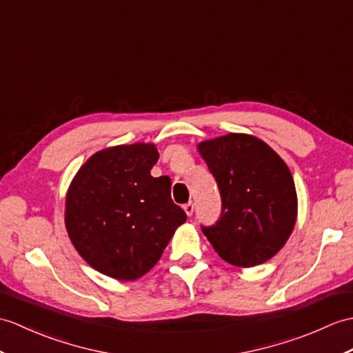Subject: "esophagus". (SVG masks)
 Here are the masks:
<instances>
[{
    "label": "esophagus",
    "mask_w": 353,
    "mask_h": 353,
    "mask_svg": "<svg viewBox=\"0 0 353 353\" xmlns=\"http://www.w3.org/2000/svg\"><path fill=\"white\" fill-rule=\"evenodd\" d=\"M183 209H185V212H186V215H188V216H192V214H194V203H192V201L186 203L185 206H183Z\"/></svg>",
    "instance_id": "esophagus-1"
}]
</instances>
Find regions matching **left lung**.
<instances>
[{"label": "left lung", "instance_id": "1", "mask_svg": "<svg viewBox=\"0 0 353 353\" xmlns=\"http://www.w3.org/2000/svg\"><path fill=\"white\" fill-rule=\"evenodd\" d=\"M215 177L221 215L201 230L227 263L251 268L274 257L296 223L298 199L285 162L261 141L228 134L199 144Z\"/></svg>", "mask_w": 353, "mask_h": 353}]
</instances>
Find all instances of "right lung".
<instances>
[{
    "label": "right lung",
    "instance_id": "1",
    "mask_svg": "<svg viewBox=\"0 0 353 353\" xmlns=\"http://www.w3.org/2000/svg\"><path fill=\"white\" fill-rule=\"evenodd\" d=\"M153 144L116 145L94 153L72 180L65 228L87 263L121 281L158 263L185 210L171 200V180L153 177Z\"/></svg>",
    "mask_w": 353,
    "mask_h": 353
}]
</instances>
